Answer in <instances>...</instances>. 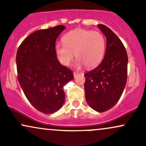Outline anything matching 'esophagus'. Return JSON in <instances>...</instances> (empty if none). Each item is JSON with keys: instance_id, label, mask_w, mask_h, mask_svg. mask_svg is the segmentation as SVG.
Here are the masks:
<instances>
[{"instance_id": "obj_1", "label": "esophagus", "mask_w": 146, "mask_h": 146, "mask_svg": "<svg viewBox=\"0 0 146 146\" xmlns=\"http://www.w3.org/2000/svg\"><path fill=\"white\" fill-rule=\"evenodd\" d=\"M73 74H74V78H76V76H78V75L80 74L78 73V72H74Z\"/></svg>"}]
</instances>
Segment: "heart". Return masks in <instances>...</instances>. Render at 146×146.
Listing matches in <instances>:
<instances>
[{
	"mask_svg": "<svg viewBox=\"0 0 146 146\" xmlns=\"http://www.w3.org/2000/svg\"><path fill=\"white\" fill-rule=\"evenodd\" d=\"M62 40L63 43L57 44L55 47L56 56L62 65H70L75 54L78 58L77 67L86 65L92 68L99 65L104 58L106 40L98 31L78 29L67 33Z\"/></svg>",
	"mask_w": 146,
	"mask_h": 146,
	"instance_id": "b5f03b06",
	"label": "heart"
}]
</instances>
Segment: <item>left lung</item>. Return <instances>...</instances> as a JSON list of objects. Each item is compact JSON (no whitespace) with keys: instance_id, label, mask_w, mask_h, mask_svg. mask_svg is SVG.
I'll use <instances>...</instances> for the list:
<instances>
[{"instance_id":"1","label":"left lung","mask_w":146,"mask_h":146,"mask_svg":"<svg viewBox=\"0 0 146 146\" xmlns=\"http://www.w3.org/2000/svg\"><path fill=\"white\" fill-rule=\"evenodd\" d=\"M98 27L106 36V51L101 63L84 74V88L89 106L104 112L116 104L123 94L127 78L128 57L117 36L104 25L99 24Z\"/></svg>"}]
</instances>
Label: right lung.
Returning <instances> with one entry per match:
<instances>
[{"label":"right lung","instance_id":"1","mask_svg":"<svg viewBox=\"0 0 146 146\" xmlns=\"http://www.w3.org/2000/svg\"><path fill=\"white\" fill-rule=\"evenodd\" d=\"M56 26L33 33L19 46L17 79L26 98L37 110L54 113L64 104L63 86L74 79L73 72L56 57V41L64 31Z\"/></svg>","mask_w":146,"mask_h":146}]
</instances>
